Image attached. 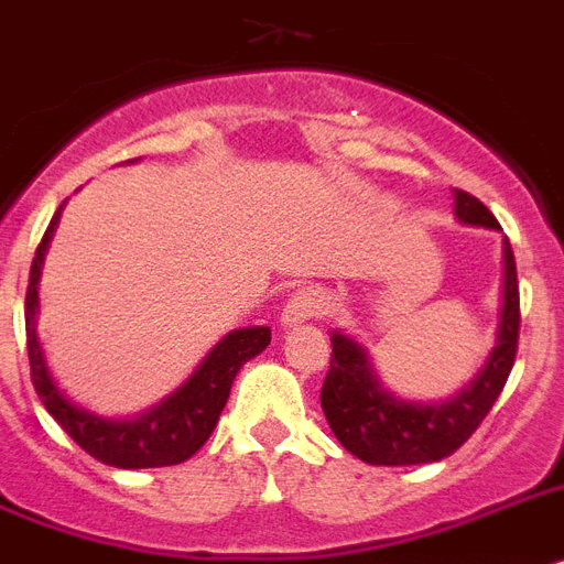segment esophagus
I'll list each match as a JSON object with an SVG mask.
<instances>
[{
  "instance_id": "esophagus-1",
  "label": "esophagus",
  "mask_w": 564,
  "mask_h": 564,
  "mask_svg": "<svg viewBox=\"0 0 564 564\" xmlns=\"http://www.w3.org/2000/svg\"><path fill=\"white\" fill-rule=\"evenodd\" d=\"M329 310H333V295L329 292H324L321 286H304L286 301L281 312V324L295 326L312 318H324V315H329Z\"/></svg>"
}]
</instances>
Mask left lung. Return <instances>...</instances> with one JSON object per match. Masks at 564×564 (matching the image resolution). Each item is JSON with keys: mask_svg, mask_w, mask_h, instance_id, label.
Segmentation results:
<instances>
[{"mask_svg": "<svg viewBox=\"0 0 564 564\" xmlns=\"http://www.w3.org/2000/svg\"><path fill=\"white\" fill-rule=\"evenodd\" d=\"M458 224L501 229L481 200L453 192ZM519 344V283L510 240L505 238V278L496 347L470 384L442 404H419L392 395L372 370L370 355L355 338L333 333V358L321 390V406L335 438L367 465L404 467L442 462L476 433L505 390Z\"/></svg>", "mask_w": 564, "mask_h": 564, "instance_id": "obj_1", "label": "left lung"}]
</instances>
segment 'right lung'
<instances>
[{
	"label": "right lung",
	"mask_w": 564,
	"mask_h": 564,
	"mask_svg": "<svg viewBox=\"0 0 564 564\" xmlns=\"http://www.w3.org/2000/svg\"><path fill=\"white\" fill-rule=\"evenodd\" d=\"M65 206V203H63ZM51 217V226L36 246V258L31 263L25 295V335H28V361H31V381L45 410L56 419V424L102 465L122 467V470H140V467H169L180 465L200 451L206 438L215 430L217 419L229 401L231 381L249 358L269 347L272 329L269 326H246L226 335L212 349L186 384L151 406L137 419H102V415L77 406L56 387L48 372L45 352H42L40 335H36V310H40V274L42 260L48 252L54 229L59 224V212Z\"/></svg>",
	"instance_id": "1"
}]
</instances>
